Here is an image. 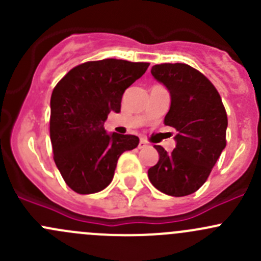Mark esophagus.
Wrapping results in <instances>:
<instances>
[{
    "instance_id": "obj_1",
    "label": "esophagus",
    "mask_w": 261,
    "mask_h": 261,
    "mask_svg": "<svg viewBox=\"0 0 261 261\" xmlns=\"http://www.w3.org/2000/svg\"><path fill=\"white\" fill-rule=\"evenodd\" d=\"M147 146V143L146 140H144V139H141L140 143H139V149H144V147Z\"/></svg>"
}]
</instances>
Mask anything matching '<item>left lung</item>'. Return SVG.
I'll return each instance as SVG.
<instances>
[{
  "mask_svg": "<svg viewBox=\"0 0 261 261\" xmlns=\"http://www.w3.org/2000/svg\"><path fill=\"white\" fill-rule=\"evenodd\" d=\"M151 74L170 93L164 118L178 134L172 152L154 145L159 160L147 170L152 186L163 193L183 197L198 191L226 146L227 115L215 86L194 68L183 63H164Z\"/></svg>",
  "mask_w": 261,
  "mask_h": 261,
  "instance_id": "left-lung-1",
  "label": "left lung"
}]
</instances>
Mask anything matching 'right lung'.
Returning a JSON list of instances; mask_svg holds the SVG:
<instances>
[{
  "label": "right lung",
  "instance_id": "add662e5",
  "mask_svg": "<svg viewBox=\"0 0 261 261\" xmlns=\"http://www.w3.org/2000/svg\"><path fill=\"white\" fill-rule=\"evenodd\" d=\"M149 63L121 59L87 62L70 69L50 98V140L57 168L69 188L97 193L114 178L120 155L139 145L135 135L107 134L110 112L118 114L126 88Z\"/></svg>",
  "mask_w": 261,
  "mask_h": 261
}]
</instances>
